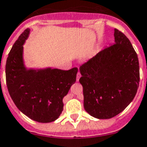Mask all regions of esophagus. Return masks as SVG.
<instances>
[{
	"label": "esophagus",
	"instance_id": "34e87169",
	"mask_svg": "<svg viewBox=\"0 0 147 147\" xmlns=\"http://www.w3.org/2000/svg\"><path fill=\"white\" fill-rule=\"evenodd\" d=\"M81 77V73H80V72H78L77 73V78H76V79H77V81H79V79H80V78Z\"/></svg>",
	"mask_w": 147,
	"mask_h": 147
}]
</instances>
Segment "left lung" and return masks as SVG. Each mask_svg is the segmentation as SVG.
<instances>
[{"label":"left lung","mask_w":147,"mask_h":147,"mask_svg":"<svg viewBox=\"0 0 147 147\" xmlns=\"http://www.w3.org/2000/svg\"><path fill=\"white\" fill-rule=\"evenodd\" d=\"M115 43L80 67L84 109L99 119L113 118L132 102L140 81L136 52L127 36L115 29Z\"/></svg>","instance_id":"obj_1"}]
</instances>
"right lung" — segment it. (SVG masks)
<instances>
[{
  "instance_id": "add662e5",
  "label": "right lung",
  "mask_w": 147,
  "mask_h": 147,
  "mask_svg": "<svg viewBox=\"0 0 147 147\" xmlns=\"http://www.w3.org/2000/svg\"><path fill=\"white\" fill-rule=\"evenodd\" d=\"M29 33V29H25L9 53L6 86L20 112L32 120L49 123L55 121L63 111V98L76 81L78 68L26 69L23 62V44Z\"/></svg>"
}]
</instances>
